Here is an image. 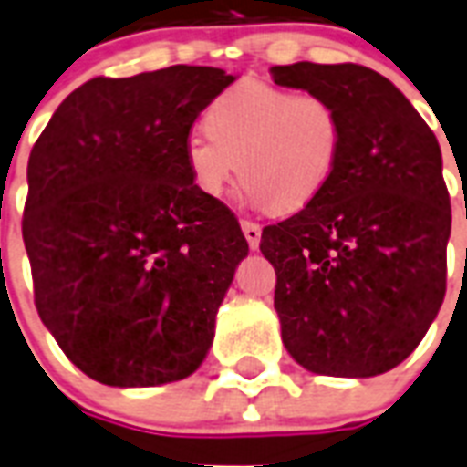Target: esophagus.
Returning <instances> with one entry per match:
<instances>
[{"label":"esophagus","mask_w":467,"mask_h":467,"mask_svg":"<svg viewBox=\"0 0 467 467\" xmlns=\"http://www.w3.org/2000/svg\"><path fill=\"white\" fill-rule=\"evenodd\" d=\"M242 233H244L246 242L252 249H259V242H261V227L259 223H252V221H242Z\"/></svg>","instance_id":"esophagus-1"}]
</instances>
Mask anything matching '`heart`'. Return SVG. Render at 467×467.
Here are the masks:
<instances>
[{
  "mask_svg": "<svg viewBox=\"0 0 467 467\" xmlns=\"http://www.w3.org/2000/svg\"><path fill=\"white\" fill-rule=\"evenodd\" d=\"M203 124L208 134L184 146L196 189L221 199L240 170L249 196L275 213L312 203L343 150V117L328 98L254 78L213 98Z\"/></svg>",
  "mask_w": 467,
  "mask_h": 467,
  "instance_id": "obj_1",
  "label": "heart"
}]
</instances>
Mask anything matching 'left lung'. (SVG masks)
Returning a JSON list of instances; mask_svg holds the SVG:
<instances>
[{
  "label": "left lung",
  "instance_id": "obj_1",
  "mask_svg": "<svg viewBox=\"0 0 467 467\" xmlns=\"http://www.w3.org/2000/svg\"><path fill=\"white\" fill-rule=\"evenodd\" d=\"M271 71L278 86L326 96L343 117L328 184L261 233L283 343L314 374L377 377L418 348L446 295L451 199L437 136L367 67Z\"/></svg>",
  "mask_w": 467,
  "mask_h": 467
}]
</instances>
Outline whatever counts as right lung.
<instances>
[{"mask_svg":"<svg viewBox=\"0 0 467 467\" xmlns=\"http://www.w3.org/2000/svg\"><path fill=\"white\" fill-rule=\"evenodd\" d=\"M234 76L177 64L90 78L28 158L24 242L36 309L83 374L119 389L180 381L206 358L249 252L240 223L196 189V117Z\"/></svg>","mask_w":467,"mask_h":467,"instance_id":"add662e5","label":"right lung"}]
</instances>
